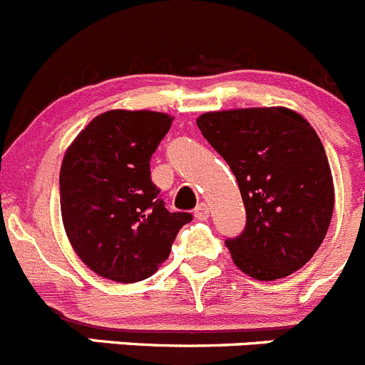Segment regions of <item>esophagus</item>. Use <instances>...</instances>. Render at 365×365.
<instances>
[{
    "label": "esophagus",
    "mask_w": 365,
    "mask_h": 365,
    "mask_svg": "<svg viewBox=\"0 0 365 365\" xmlns=\"http://www.w3.org/2000/svg\"><path fill=\"white\" fill-rule=\"evenodd\" d=\"M210 217V206L206 202H200L195 208V219L197 220H206Z\"/></svg>",
    "instance_id": "esophagus-1"
}]
</instances>
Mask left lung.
Segmentation results:
<instances>
[{
	"instance_id": "left-lung-1",
	"label": "left lung",
	"mask_w": 365,
	"mask_h": 365,
	"mask_svg": "<svg viewBox=\"0 0 365 365\" xmlns=\"http://www.w3.org/2000/svg\"><path fill=\"white\" fill-rule=\"evenodd\" d=\"M197 126L230 165L246 206V228L226 240L235 266L257 280L300 269L320 248L335 205L313 126L284 106L206 112Z\"/></svg>"
}]
</instances>
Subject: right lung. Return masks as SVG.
Masks as SVG:
<instances>
[{
	"label": "right lung",
	"instance_id": "right-lung-1",
	"mask_svg": "<svg viewBox=\"0 0 365 365\" xmlns=\"http://www.w3.org/2000/svg\"><path fill=\"white\" fill-rule=\"evenodd\" d=\"M173 117L152 110H108L66 148L59 172L61 217L79 259L113 282L157 272L190 213L168 212L150 177V159Z\"/></svg>",
	"mask_w": 365,
	"mask_h": 365
}]
</instances>
